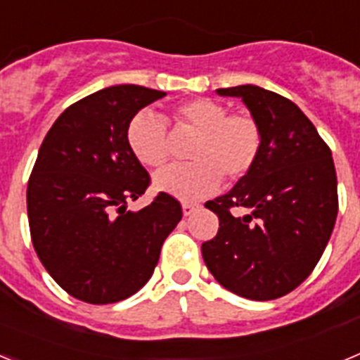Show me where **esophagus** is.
<instances>
[{
  "mask_svg": "<svg viewBox=\"0 0 360 360\" xmlns=\"http://www.w3.org/2000/svg\"><path fill=\"white\" fill-rule=\"evenodd\" d=\"M198 209V205L196 203H189V202H184L182 203V211H184V216H191L193 212Z\"/></svg>",
  "mask_w": 360,
  "mask_h": 360,
  "instance_id": "obj_1",
  "label": "esophagus"
}]
</instances>
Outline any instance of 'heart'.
I'll use <instances>...</instances> for the list:
<instances>
[{
	"label": "heart",
	"instance_id": "obj_1",
	"mask_svg": "<svg viewBox=\"0 0 360 360\" xmlns=\"http://www.w3.org/2000/svg\"><path fill=\"white\" fill-rule=\"evenodd\" d=\"M173 119L198 133L191 148L193 162L169 165L157 173L155 187L182 200L202 198L225 178L240 180L256 165L263 148V129L249 111L229 113L216 98L198 97L173 108ZM129 149L148 167H160L169 158L167 126L149 110L139 111L126 128Z\"/></svg>",
	"mask_w": 360,
	"mask_h": 360
}]
</instances>
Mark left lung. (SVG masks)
<instances>
[{
  "instance_id": "8db88e82",
  "label": "left lung",
  "mask_w": 360,
  "mask_h": 360,
  "mask_svg": "<svg viewBox=\"0 0 360 360\" xmlns=\"http://www.w3.org/2000/svg\"><path fill=\"white\" fill-rule=\"evenodd\" d=\"M216 91L241 97L262 124L263 148L227 195L205 203L219 229L202 243L203 262L227 290L278 299L311 274L332 236L339 211L332 151L288 98L252 84Z\"/></svg>"
}]
</instances>
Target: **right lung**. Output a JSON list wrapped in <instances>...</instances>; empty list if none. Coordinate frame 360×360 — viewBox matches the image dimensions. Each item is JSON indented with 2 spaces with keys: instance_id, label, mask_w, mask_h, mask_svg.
Instances as JSON below:
<instances>
[{
  "instance_id": "1",
  "label": "right lung",
  "mask_w": 360,
  "mask_h": 360,
  "mask_svg": "<svg viewBox=\"0 0 360 360\" xmlns=\"http://www.w3.org/2000/svg\"><path fill=\"white\" fill-rule=\"evenodd\" d=\"M165 91L110 86L57 117L27 187L34 249L53 281L84 303H117L141 290L182 205L158 193L139 212L126 209L151 184L126 141L133 115Z\"/></svg>"
}]
</instances>
